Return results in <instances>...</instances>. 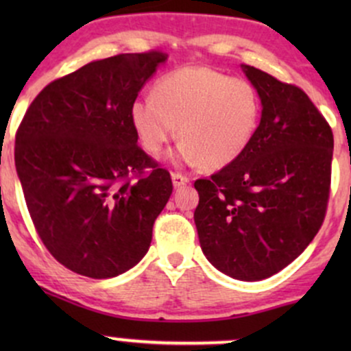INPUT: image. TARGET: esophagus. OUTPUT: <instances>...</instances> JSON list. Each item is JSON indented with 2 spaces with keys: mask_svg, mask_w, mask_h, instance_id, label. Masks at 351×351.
Segmentation results:
<instances>
[{
  "mask_svg": "<svg viewBox=\"0 0 351 351\" xmlns=\"http://www.w3.org/2000/svg\"><path fill=\"white\" fill-rule=\"evenodd\" d=\"M171 180H173V186H175V188L183 186V184H186L188 181H189L188 176L181 175L180 171H173V173H171Z\"/></svg>",
  "mask_w": 351,
  "mask_h": 351,
  "instance_id": "esophagus-1",
  "label": "esophagus"
}]
</instances>
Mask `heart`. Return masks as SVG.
<instances>
[{"label": "heart", "mask_w": 351, "mask_h": 351, "mask_svg": "<svg viewBox=\"0 0 351 351\" xmlns=\"http://www.w3.org/2000/svg\"><path fill=\"white\" fill-rule=\"evenodd\" d=\"M263 102L249 80L203 66L180 67L153 86V97L130 106V122L142 147L152 155L175 138L183 142L176 163L223 168L247 150L259 127Z\"/></svg>", "instance_id": "heart-1"}]
</instances>
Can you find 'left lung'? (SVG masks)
Returning a JSON list of instances; mask_svg holds the SVG:
<instances>
[{"label": "left lung", "mask_w": 351, "mask_h": 351, "mask_svg": "<svg viewBox=\"0 0 351 351\" xmlns=\"http://www.w3.org/2000/svg\"><path fill=\"white\" fill-rule=\"evenodd\" d=\"M243 67L263 102L259 127L239 158L195 181V224L209 263L252 282L287 267L322 228L333 134L300 87Z\"/></svg>", "instance_id": "1"}]
</instances>
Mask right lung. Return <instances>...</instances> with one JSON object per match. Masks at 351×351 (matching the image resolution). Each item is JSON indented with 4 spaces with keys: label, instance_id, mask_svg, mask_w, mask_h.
Segmentation results:
<instances>
[{
    "label": "right lung",
    "instance_id": "obj_1",
    "mask_svg": "<svg viewBox=\"0 0 351 351\" xmlns=\"http://www.w3.org/2000/svg\"><path fill=\"white\" fill-rule=\"evenodd\" d=\"M167 58L117 54L52 80L16 132V171L36 232L72 272L115 277L150 247L173 183L136 145L130 106Z\"/></svg>",
    "mask_w": 351,
    "mask_h": 351
}]
</instances>
